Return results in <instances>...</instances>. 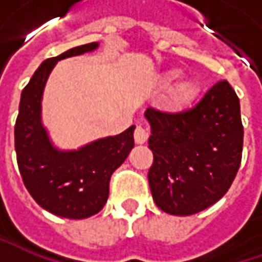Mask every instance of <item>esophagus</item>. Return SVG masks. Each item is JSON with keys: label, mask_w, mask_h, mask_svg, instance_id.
<instances>
[{"label": "esophagus", "mask_w": 262, "mask_h": 262, "mask_svg": "<svg viewBox=\"0 0 262 262\" xmlns=\"http://www.w3.org/2000/svg\"><path fill=\"white\" fill-rule=\"evenodd\" d=\"M147 138H148V131H147L144 126L138 125L134 131V140H136L137 144H143L146 143Z\"/></svg>", "instance_id": "34e87169"}]
</instances>
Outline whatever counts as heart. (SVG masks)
Returning a JSON list of instances; mask_svg holds the SVG:
<instances>
[{"mask_svg":"<svg viewBox=\"0 0 262 262\" xmlns=\"http://www.w3.org/2000/svg\"><path fill=\"white\" fill-rule=\"evenodd\" d=\"M192 97H194V87L186 84V86H182L178 90V93H176V102L179 105H185V103L192 100Z\"/></svg>","mask_w":262,"mask_h":262,"instance_id":"1","label":"heart"}]
</instances>
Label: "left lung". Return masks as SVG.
<instances>
[{
    "mask_svg": "<svg viewBox=\"0 0 262 262\" xmlns=\"http://www.w3.org/2000/svg\"><path fill=\"white\" fill-rule=\"evenodd\" d=\"M153 165L148 184L156 206L191 216L217 203L236 176L244 146L239 97L226 80L179 112L146 111Z\"/></svg>",
    "mask_w": 262,
    "mask_h": 262,
    "instance_id": "obj_1",
    "label": "left lung"
}]
</instances>
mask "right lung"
<instances>
[{
    "instance_id": "1",
    "label": "right lung",
    "mask_w": 262,
    "mask_h": 262,
    "mask_svg": "<svg viewBox=\"0 0 262 262\" xmlns=\"http://www.w3.org/2000/svg\"><path fill=\"white\" fill-rule=\"evenodd\" d=\"M99 43L76 46L43 61L21 92L14 126L17 165L25 186L36 203L66 219L99 213L109 196V181L134 147V129L105 137L78 150L52 146L40 121V100L52 68L59 59L95 51Z\"/></svg>"
}]
</instances>
